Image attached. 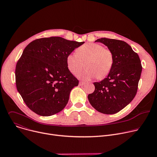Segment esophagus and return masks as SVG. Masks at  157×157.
<instances>
[{
	"label": "esophagus",
	"mask_w": 157,
	"mask_h": 157,
	"mask_svg": "<svg viewBox=\"0 0 157 157\" xmlns=\"http://www.w3.org/2000/svg\"><path fill=\"white\" fill-rule=\"evenodd\" d=\"M84 84H85V82H84L79 81V85H80V86H82V85H84Z\"/></svg>",
	"instance_id": "1"
}]
</instances>
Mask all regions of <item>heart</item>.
<instances>
[{
	"label": "heart",
	"mask_w": 157,
	"mask_h": 157,
	"mask_svg": "<svg viewBox=\"0 0 157 157\" xmlns=\"http://www.w3.org/2000/svg\"><path fill=\"white\" fill-rule=\"evenodd\" d=\"M75 53H69L66 56V65L68 70L76 75L82 68V62L86 61L85 70L77 76L84 80L97 77L102 79L107 76L113 68L114 56L110 49L102 44L88 43L77 48Z\"/></svg>",
	"instance_id": "heart-1"
}]
</instances>
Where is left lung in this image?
Masks as SVG:
<instances>
[{"label":"left lung","mask_w":157,"mask_h":157,"mask_svg":"<svg viewBox=\"0 0 157 157\" xmlns=\"http://www.w3.org/2000/svg\"><path fill=\"white\" fill-rule=\"evenodd\" d=\"M113 52L114 62L107 77L94 82L95 90L87 96L91 105L99 113L116 114L135 98L142 66L140 58L126 42L101 38L95 41Z\"/></svg>","instance_id":"8db88e82"}]
</instances>
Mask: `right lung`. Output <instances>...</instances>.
<instances>
[{
  "instance_id": "1",
  "label": "right lung",
  "mask_w": 157,
  "mask_h": 157,
  "mask_svg": "<svg viewBox=\"0 0 157 157\" xmlns=\"http://www.w3.org/2000/svg\"><path fill=\"white\" fill-rule=\"evenodd\" d=\"M84 42L59 36L36 39L24 49L15 68L17 90L27 107L41 116L61 111L79 81L68 70L66 56Z\"/></svg>"
}]
</instances>
